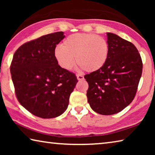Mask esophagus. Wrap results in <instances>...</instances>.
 Returning a JSON list of instances; mask_svg holds the SVG:
<instances>
[{"instance_id": "34e87169", "label": "esophagus", "mask_w": 155, "mask_h": 155, "mask_svg": "<svg viewBox=\"0 0 155 155\" xmlns=\"http://www.w3.org/2000/svg\"><path fill=\"white\" fill-rule=\"evenodd\" d=\"M77 79L78 81H82V80L84 79V77L81 74H77Z\"/></svg>"}]
</instances>
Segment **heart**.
<instances>
[{"label":"heart","instance_id":"obj_1","mask_svg":"<svg viewBox=\"0 0 155 155\" xmlns=\"http://www.w3.org/2000/svg\"><path fill=\"white\" fill-rule=\"evenodd\" d=\"M59 65L70 70L76 63L89 72L97 71L105 64L109 54V44L104 38L90 33H75L63 41L54 52Z\"/></svg>","mask_w":155,"mask_h":155}]
</instances>
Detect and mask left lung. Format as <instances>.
<instances>
[{"label": "left lung", "instance_id": "8db88e82", "mask_svg": "<svg viewBox=\"0 0 155 155\" xmlns=\"http://www.w3.org/2000/svg\"><path fill=\"white\" fill-rule=\"evenodd\" d=\"M109 54L101 69L84 78L88 83L87 101L101 115L117 114L131 103L142 73L140 54L133 44L107 33Z\"/></svg>", "mask_w": 155, "mask_h": 155}]
</instances>
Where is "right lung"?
Returning <instances> with one entry per match:
<instances>
[{
    "label": "right lung",
    "mask_w": 155,
    "mask_h": 155,
    "mask_svg": "<svg viewBox=\"0 0 155 155\" xmlns=\"http://www.w3.org/2000/svg\"><path fill=\"white\" fill-rule=\"evenodd\" d=\"M64 37L60 31L26 42L15 52L10 65L18 101L41 118L61 115L78 82L74 73L62 68L54 57Z\"/></svg>",
    "instance_id": "obj_1"
}]
</instances>
